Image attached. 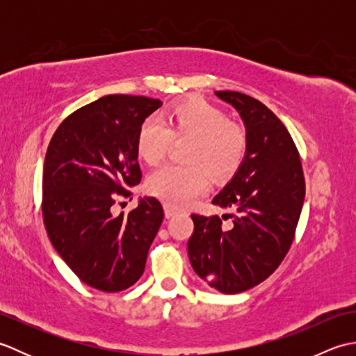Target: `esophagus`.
Instances as JSON below:
<instances>
[{"mask_svg": "<svg viewBox=\"0 0 356 356\" xmlns=\"http://www.w3.org/2000/svg\"><path fill=\"white\" fill-rule=\"evenodd\" d=\"M163 211H165V217H166V218H170V217H172L174 214L177 213V209L170 207V205H165V207H163Z\"/></svg>", "mask_w": 356, "mask_h": 356, "instance_id": "1", "label": "esophagus"}]
</instances>
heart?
Here are the masks:
<instances>
[{
    "label": "heart",
    "instance_id": "1",
    "mask_svg": "<svg viewBox=\"0 0 356 356\" xmlns=\"http://www.w3.org/2000/svg\"><path fill=\"white\" fill-rule=\"evenodd\" d=\"M171 139H190L188 165H165L147 180L148 191L172 207H184L209 188L207 171L217 180L231 177L246 153V134L225 113L202 97L180 101L161 119H147L138 131L136 151L149 165L165 157Z\"/></svg>",
    "mask_w": 356,
    "mask_h": 356
}]
</instances>
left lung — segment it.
<instances>
[{
  "label": "left lung",
  "instance_id": "left-lung-1",
  "mask_svg": "<svg viewBox=\"0 0 356 356\" xmlns=\"http://www.w3.org/2000/svg\"><path fill=\"white\" fill-rule=\"evenodd\" d=\"M238 111L246 128L245 159L213 199L231 208L232 228L217 216L193 214L188 240L191 266L223 293H240L264 282L292 245L305 202L298 149L282 120L266 105L238 92H216Z\"/></svg>",
  "mask_w": 356,
  "mask_h": 356
}]
</instances>
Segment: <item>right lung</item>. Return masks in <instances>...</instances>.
Listing matches in <instances>:
<instances>
[{
  "label": "right lung",
  "mask_w": 356,
  "mask_h": 356,
  "mask_svg": "<svg viewBox=\"0 0 356 356\" xmlns=\"http://www.w3.org/2000/svg\"><path fill=\"white\" fill-rule=\"evenodd\" d=\"M162 102L108 95L64 119L49 143L42 172V216L56 252L81 282L102 292L128 289L142 277L163 220L161 202L139 199L113 216L118 195L140 182L136 151L140 125Z\"/></svg>",
  "instance_id": "obj_1"
}]
</instances>
